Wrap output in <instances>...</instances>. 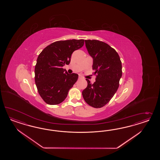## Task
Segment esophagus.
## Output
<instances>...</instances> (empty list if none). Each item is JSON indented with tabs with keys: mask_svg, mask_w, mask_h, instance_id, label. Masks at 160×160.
Instances as JSON below:
<instances>
[{
	"mask_svg": "<svg viewBox=\"0 0 160 160\" xmlns=\"http://www.w3.org/2000/svg\"><path fill=\"white\" fill-rule=\"evenodd\" d=\"M82 78H82V76H79V77H78V80H81V79H82Z\"/></svg>",
	"mask_w": 160,
	"mask_h": 160,
	"instance_id": "34e87169",
	"label": "esophagus"
}]
</instances>
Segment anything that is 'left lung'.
<instances>
[{
  "label": "left lung",
  "instance_id": "obj_1",
  "mask_svg": "<svg viewBox=\"0 0 160 160\" xmlns=\"http://www.w3.org/2000/svg\"><path fill=\"white\" fill-rule=\"evenodd\" d=\"M85 43L93 58L96 78L93 84L86 79L87 86L82 91V97L89 106L101 108L110 101L119 87L121 62L118 54L108 44L97 40H85Z\"/></svg>",
  "mask_w": 160,
  "mask_h": 160
}]
</instances>
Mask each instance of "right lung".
I'll return each instance as SVG.
<instances>
[{
	"mask_svg": "<svg viewBox=\"0 0 160 160\" xmlns=\"http://www.w3.org/2000/svg\"><path fill=\"white\" fill-rule=\"evenodd\" d=\"M84 40L57 41L44 48L35 66V83L40 97L50 105H57L68 96L78 75L63 68L70 62L73 52L82 48Z\"/></svg>",
	"mask_w": 160,
	"mask_h": 160,
	"instance_id": "obj_1",
	"label": "right lung"
}]
</instances>
